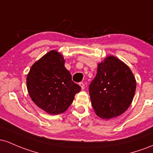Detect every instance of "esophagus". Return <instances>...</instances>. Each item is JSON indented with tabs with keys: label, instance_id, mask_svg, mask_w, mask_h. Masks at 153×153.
<instances>
[{
	"label": "esophagus",
	"instance_id": "34e87169",
	"mask_svg": "<svg viewBox=\"0 0 153 153\" xmlns=\"http://www.w3.org/2000/svg\"><path fill=\"white\" fill-rule=\"evenodd\" d=\"M79 86H80V87H81L82 90H84V89H85V84H84L83 82H80Z\"/></svg>",
	"mask_w": 153,
	"mask_h": 153
}]
</instances>
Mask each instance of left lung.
I'll use <instances>...</instances> for the list:
<instances>
[{"label": "left lung", "instance_id": "1", "mask_svg": "<svg viewBox=\"0 0 153 153\" xmlns=\"http://www.w3.org/2000/svg\"><path fill=\"white\" fill-rule=\"evenodd\" d=\"M137 82L129 67L113 56L97 65V74L89 87L92 105L102 119L117 117L131 105Z\"/></svg>", "mask_w": 153, "mask_h": 153}]
</instances>
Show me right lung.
I'll list each match as a JSON object with an SVG mask.
<instances>
[{
  "label": "right lung",
  "mask_w": 153,
  "mask_h": 153,
  "mask_svg": "<svg viewBox=\"0 0 153 153\" xmlns=\"http://www.w3.org/2000/svg\"><path fill=\"white\" fill-rule=\"evenodd\" d=\"M64 64L62 55L53 50L32 65L27 76V90L32 101L51 115L65 112L81 90Z\"/></svg>",
  "instance_id": "obj_1"
}]
</instances>
